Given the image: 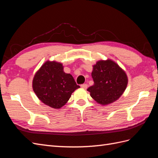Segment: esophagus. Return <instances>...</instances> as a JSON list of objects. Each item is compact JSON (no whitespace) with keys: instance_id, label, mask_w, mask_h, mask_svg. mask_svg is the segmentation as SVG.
Returning <instances> with one entry per match:
<instances>
[{"instance_id":"34e87169","label":"esophagus","mask_w":158,"mask_h":158,"mask_svg":"<svg viewBox=\"0 0 158 158\" xmlns=\"http://www.w3.org/2000/svg\"><path fill=\"white\" fill-rule=\"evenodd\" d=\"M81 88H82L84 89H87L88 88V85L86 84H82L81 85Z\"/></svg>"}]
</instances>
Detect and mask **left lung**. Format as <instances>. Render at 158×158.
<instances>
[{"mask_svg": "<svg viewBox=\"0 0 158 158\" xmlns=\"http://www.w3.org/2000/svg\"><path fill=\"white\" fill-rule=\"evenodd\" d=\"M92 76L94 84L87 90L98 103L106 106L120 98L128 84V76L111 59L99 60L93 65Z\"/></svg>", "mask_w": 158, "mask_h": 158, "instance_id": "1", "label": "left lung"}]
</instances>
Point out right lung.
Listing matches in <instances>:
<instances>
[{
    "mask_svg": "<svg viewBox=\"0 0 158 158\" xmlns=\"http://www.w3.org/2000/svg\"><path fill=\"white\" fill-rule=\"evenodd\" d=\"M32 88L41 102L53 109H60L80 85L76 84L73 76L64 73L63 64L48 60L33 76Z\"/></svg>",
    "mask_w": 158,
    "mask_h": 158,
    "instance_id": "obj_1",
    "label": "right lung"
}]
</instances>
